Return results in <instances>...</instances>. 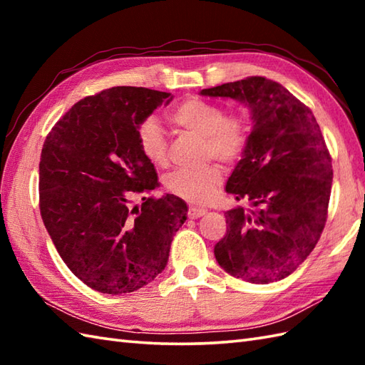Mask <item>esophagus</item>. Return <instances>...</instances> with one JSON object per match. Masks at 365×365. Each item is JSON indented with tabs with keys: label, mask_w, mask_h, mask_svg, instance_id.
<instances>
[{
	"label": "esophagus",
	"mask_w": 365,
	"mask_h": 365,
	"mask_svg": "<svg viewBox=\"0 0 365 365\" xmlns=\"http://www.w3.org/2000/svg\"><path fill=\"white\" fill-rule=\"evenodd\" d=\"M207 213L205 208H197V207H190L188 208V216L191 220H196L200 218V216H204Z\"/></svg>",
	"instance_id": "obj_1"
}]
</instances>
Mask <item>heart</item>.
Instances as JSON below:
<instances>
[{"instance_id":"obj_1","label":"heart","mask_w":365,"mask_h":365,"mask_svg":"<svg viewBox=\"0 0 365 365\" xmlns=\"http://www.w3.org/2000/svg\"><path fill=\"white\" fill-rule=\"evenodd\" d=\"M168 120L180 130L202 136L204 158H216L222 163H235L245 155L251 143L252 123L243 111L227 113L224 106L204 98L190 97L170 108ZM138 144L145 160L157 168L169 161L168 139L160 123L153 118L141 122L136 131ZM222 183V170L215 163L195 169H177L166 180V190L190 204H205Z\"/></svg>"}]
</instances>
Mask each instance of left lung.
<instances>
[{"instance_id": "obj_1", "label": "left lung", "mask_w": 365, "mask_h": 365, "mask_svg": "<svg viewBox=\"0 0 365 365\" xmlns=\"http://www.w3.org/2000/svg\"><path fill=\"white\" fill-rule=\"evenodd\" d=\"M250 106L252 136L226 191L252 210L226 212L215 257L234 277L268 284L292 274L319 243L328 218L331 155L312 111L282 84L263 76L202 89Z\"/></svg>"}]
</instances>
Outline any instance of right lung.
<instances>
[{
    "instance_id": "obj_1",
    "label": "right lung",
    "mask_w": 365,
    "mask_h": 365,
    "mask_svg": "<svg viewBox=\"0 0 365 365\" xmlns=\"http://www.w3.org/2000/svg\"><path fill=\"white\" fill-rule=\"evenodd\" d=\"M168 92L118 86L75 103L46 135L38 163V207L72 273L108 294L135 292L165 269L187 220L180 197L130 199L158 187L136 131Z\"/></svg>"
}]
</instances>
